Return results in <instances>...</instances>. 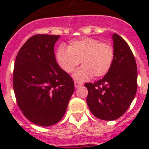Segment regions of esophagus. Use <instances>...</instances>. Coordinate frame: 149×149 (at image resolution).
Masks as SVG:
<instances>
[{
  "label": "esophagus",
  "instance_id": "obj_1",
  "mask_svg": "<svg viewBox=\"0 0 149 149\" xmlns=\"http://www.w3.org/2000/svg\"><path fill=\"white\" fill-rule=\"evenodd\" d=\"M82 83L81 82H78V81H74V87L75 88H78L80 86H82Z\"/></svg>",
  "mask_w": 149,
  "mask_h": 149
}]
</instances>
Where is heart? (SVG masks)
Listing matches in <instances>:
<instances>
[{"instance_id": "obj_1", "label": "heart", "mask_w": 149, "mask_h": 149, "mask_svg": "<svg viewBox=\"0 0 149 149\" xmlns=\"http://www.w3.org/2000/svg\"><path fill=\"white\" fill-rule=\"evenodd\" d=\"M114 58V49L108 43L97 39L85 37L69 42L68 48L60 45L56 52L59 66L66 73H71L82 63L74 74V78L84 81L94 76L99 78L108 73Z\"/></svg>"}]
</instances>
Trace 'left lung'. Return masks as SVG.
I'll list each match as a JSON object with an SVG mask.
<instances>
[{"label":"left lung","instance_id":"left-lung-1","mask_svg":"<svg viewBox=\"0 0 149 149\" xmlns=\"http://www.w3.org/2000/svg\"><path fill=\"white\" fill-rule=\"evenodd\" d=\"M114 58L108 73L94 84L87 83L86 103L92 113L102 120L122 116L137 89V67L131 48L120 36H113Z\"/></svg>","mask_w":149,"mask_h":149}]
</instances>
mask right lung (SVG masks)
Returning a JSON list of instances; mask_svg holds the SVG:
<instances>
[{"label":"right lung","instance_id":"add662e5","mask_svg":"<svg viewBox=\"0 0 149 149\" xmlns=\"http://www.w3.org/2000/svg\"><path fill=\"white\" fill-rule=\"evenodd\" d=\"M60 36H33L18 51L13 89L18 107L28 120L48 127L66 111L74 85L56 62L54 48Z\"/></svg>","mask_w":149,"mask_h":149}]
</instances>
